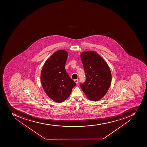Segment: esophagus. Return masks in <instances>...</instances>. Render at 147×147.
Listing matches in <instances>:
<instances>
[{
	"label": "esophagus",
	"instance_id": "34e87169",
	"mask_svg": "<svg viewBox=\"0 0 147 147\" xmlns=\"http://www.w3.org/2000/svg\"><path fill=\"white\" fill-rule=\"evenodd\" d=\"M74 82H75V83H76V84H77L78 83V79H76V80H74Z\"/></svg>",
	"mask_w": 147,
	"mask_h": 147
}]
</instances>
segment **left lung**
I'll use <instances>...</instances> for the list:
<instances>
[{
    "label": "left lung",
    "instance_id": "1",
    "mask_svg": "<svg viewBox=\"0 0 147 147\" xmlns=\"http://www.w3.org/2000/svg\"><path fill=\"white\" fill-rule=\"evenodd\" d=\"M86 76L84 83L80 84L87 97L99 101L106 95L111 84V71L106 62L97 52L87 51L80 54Z\"/></svg>",
    "mask_w": 147,
    "mask_h": 147
}]
</instances>
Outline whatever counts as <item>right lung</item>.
Here are the masks:
<instances>
[{
    "instance_id": "1",
    "label": "right lung",
    "mask_w": 147,
    "mask_h": 147,
    "mask_svg": "<svg viewBox=\"0 0 147 147\" xmlns=\"http://www.w3.org/2000/svg\"><path fill=\"white\" fill-rule=\"evenodd\" d=\"M67 56L64 50L54 52L47 59L41 72V83L46 95L57 102L67 99L76 85L65 70Z\"/></svg>"
}]
</instances>
